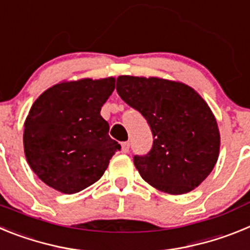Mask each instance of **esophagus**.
Returning a JSON list of instances; mask_svg holds the SVG:
<instances>
[{"label":"esophagus","mask_w":250,"mask_h":250,"mask_svg":"<svg viewBox=\"0 0 250 250\" xmlns=\"http://www.w3.org/2000/svg\"><path fill=\"white\" fill-rule=\"evenodd\" d=\"M121 150H123V152H125V154H126V152H129V150H130L129 141H125V143H123V144H121Z\"/></svg>","instance_id":"1"}]
</instances>
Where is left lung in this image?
<instances>
[{"mask_svg":"<svg viewBox=\"0 0 250 250\" xmlns=\"http://www.w3.org/2000/svg\"><path fill=\"white\" fill-rule=\"evenodd\" d=\"M116 90L141 112L154 141L146 155L134 156L141 178L160 191L180 195L211 173L219 156L220 134L210 107L193 87L160 77H118Z\"/></svg>","mask_w":250,"mask_h":250,"instance_id":"left-lung-1","label":"left lung"}]
</instances>
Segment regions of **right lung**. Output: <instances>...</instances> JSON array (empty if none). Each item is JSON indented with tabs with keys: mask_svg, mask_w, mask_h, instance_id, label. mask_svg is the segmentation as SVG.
<instances>
[{
	"mask_svg": "<svg viewBox=\"0 0 250 250\" xmlns=\"http://www.w3.org/2000/svg\"><path fill=\"white\" fill-rule=\"evenodd\" d=\"M114 89L115 77L62 81L35 101L25 121L23 149L28 165L46 185L75 194L104 175L121 149L100 115Z\"/></svg>",
	"mask_w": 250,
	"mask_h": 250,
	"instance_id": "obj_1",
	"label": "right lung"
}]
</instances>
